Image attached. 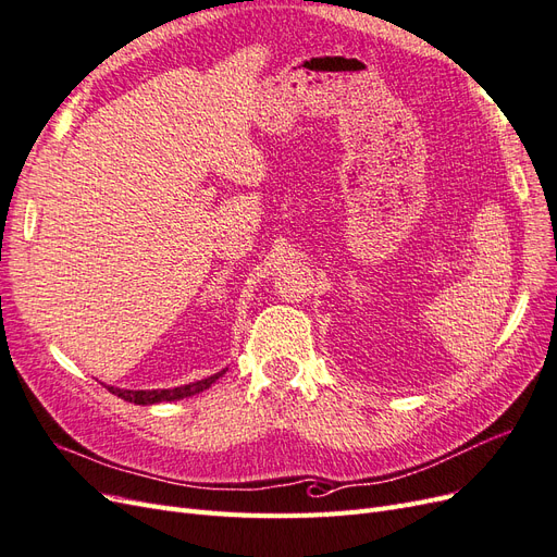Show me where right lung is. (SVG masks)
<instances>
[{"mask_svg": "<svg viewBox=\"0 0 557 557\" xmlns=\"http://www.w3.org/2000/svg\"><path fill=\"white\" fill-rule=\"evenodd\" d=\"M225 372H227V369H221L218 374L207 376L201 381H195V383H188V385H178V387H158V391H125V387H113V385H107V387H109V393L117 395L125 401H134V404H141V407H150V404L174 401V399H183V397H190V395L207 391V387H211V383H215Z\"/></svg>", "mask_w": 557, "mask_h": 557, "instance_id": "add662e5", "label": "right lung"}]
</instances>
